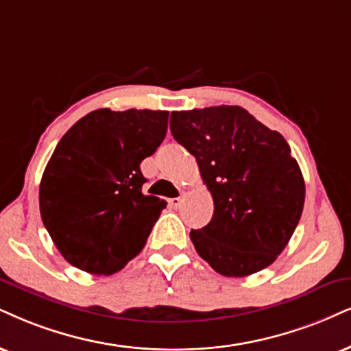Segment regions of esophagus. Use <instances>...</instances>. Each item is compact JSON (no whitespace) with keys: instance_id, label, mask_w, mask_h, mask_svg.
<instances>
[{"instance_id":"esophagus-1","label":"esophagus","mask_w":351,"mask_h":351,"mask_svg":"<svg viewBox=\"0 0 351 351\" xmlns=\"http://www.w3.org/2000/svg\"><path fill=\"white\" fill-rule=\"evenodd\" d=\"M182 202H184V198H182V197L171 198V200H169V206H172V208H179L180 203H182Z\"/></svg>"}]
</instances>
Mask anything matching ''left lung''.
Listing matches in <instances>:
<instances>
[{"label":"left lung","mask_w":351,"mask_h":351,"mask_svg":"<svg viewBox=\"0 0 351 351\" xmlns=\"http://www.w3.org/2000/svg\"><path fill=\"white\" fill-rule=\"evenodd\" d=\"M171 132L195 156L215 203L190 239L219 275L247 276L271 265L300 223L304 179L280 135L237 106L172 112Z\"/></svg>","instance_id":"1"}]
</instances>
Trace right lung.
Returning <instances> with one entry per match:
<instances>
[{"instance_id":"right-lung-1","label":"right lung","mask_w":351,"mask_h":351,"mask_svg":"<svg viewBox=\"0 0 351 351\" xmlns=\"http://www.w3.org/2000/svg\"><path fill=\"white\" fill-rule=\"evenodd\" d=\"M169 112H89L64 133L40 180L43 226L73 267L122 270L145 247L167 203L141 192L140 164L158 149Z\"/></svg>"}]
</instances>
